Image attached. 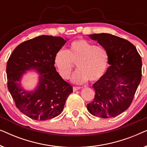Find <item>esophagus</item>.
<instances>
[{
	"instance_id": "34e87169",
	"label": "esophagus",
	"mask_w": 147,
	"mask_h": 147,
	"mask_svg": "<svg viewBox=\"0 0 147 147\" xmlns=\"http://www.w3.org/2000/svg\"><path fill=\"white\" fill-rule=\"evenodd\" d=\"M80 88H81L80 87H74L73 88V90H74V92H76V91H77V90H80Z\"/></svg>"
}]
</instances>
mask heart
<instances>
[{"label": "heart", "mask_w": 147, "mask_h": 147, "mask_svg": "<svg viewBox=\"0 0 147 147\" xmlns=\"http://www.w3.org/2000/svg\"><path fill=\"white\" fill-rule=\"evenodd\" d=\"M54 62L63 79L68 80L73 71L74 64L78 70L72 77V82L83 84L88 80L94 82L105 74L108 66V55L106 50L84 39L74 41L69 49H61L56 52Z\"/></svg>", "instance_id": "1"}]
</instances>
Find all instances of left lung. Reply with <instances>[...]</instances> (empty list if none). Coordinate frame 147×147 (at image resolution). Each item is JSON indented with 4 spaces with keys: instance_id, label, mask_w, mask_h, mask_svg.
Here are the masks:
<instances>
[{
    "instance_id": "obj_1",
    "label": "left lung",
    "mask_w": 147,
    "mask_h": 147,
    "mask_svg": "<svg viewBox=\"0 0 147 147\" xmlns=\"http://www.w3.org/2000/svg\"><path fill=\"white\" fill-rule=\"evenodd\" d=\"M88 36L106 50L110 66L93 84L95 97L87 104L88 110L100 118L115 117L132 103L141 80V57L135 46L118 36L108 33Z\"/></svg>"
}]
</instances>
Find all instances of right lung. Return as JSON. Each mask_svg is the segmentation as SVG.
<instances>
[{"label":"right lung","mask_w":147,"mask_h":147,"mask_svg":"<svg viewBox=\"0 0 147 147\" xmlns=\"http://www.w3.org/2000/svg\"><path fill=\"white\" fill-rule=\"evenodd\" d=\"M68 41L61 37L41 35L22 43L14 49L7 64L8 90L16 106L36 120L53 118L63 111L73 87L56 71L54 57ZM39 76L35 88L25 89L21 80L27 71Z\"/></svg>","instance_id":"1"}]
</instances>
